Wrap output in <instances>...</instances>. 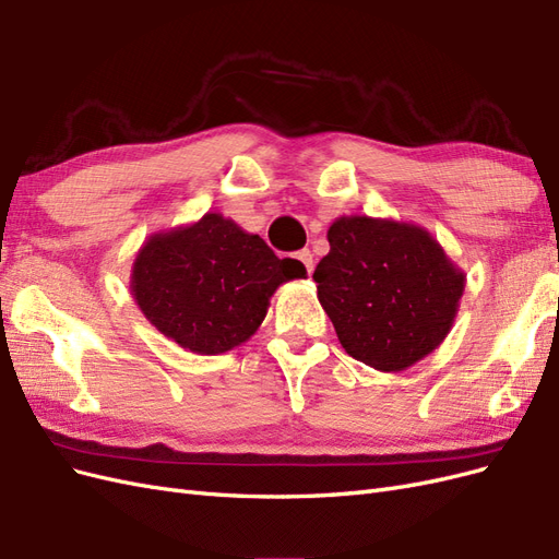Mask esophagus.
Segmentation results:
<instances>
[{
  "instance_id": "1",
  "label": "esophagus",
  "mask_w": 559,
  "mask_h": 559,
  "mask_svg": "<svg viewBox=\"0 0 559 559\" xmlns=\"http://www.w3.org/2000/svg\"><path fill=\"white\" fill-rule=\"evenodd\" d=\"M296 259H298L302 265H306L308 275H310L312 270H314V259H312V251H310V249H300V251L296 253Z\"/></svg>"
}]
</instances>
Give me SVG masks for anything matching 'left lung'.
<instances>
[{"label": "left lung", "instance_id": "8db88e82", "mask_svg": "<svg viewBox=\"0 0 559 559\" xmlns=\"http://www.w3.org/2000/svg\"><path fill=\"white\" fill-rule=\"evenodd\" d=\"M314 270L317 298L349 357L399 373L441 345L466 275L433 235L415 224L337 216Z\"/></svg>", "mask_w": 559, "mask_h": 559}]
</instances>
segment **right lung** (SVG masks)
<instances>
[{
  "instance_id": "obj_1",
  "label": "right lung",
  "mask_w": 559,
  "mask_h": 559,
  "mask_svg": "<svg viewBox=\"0 0 559 559\" xmlns=\"http://www.w3.org/2000/svg\"><path fill=\"white\" fill-rule=\"evenodd\" d=\"M306 277L296 259H277L263 238L207 212L195 224L148 235L130 273L142 314L193 354H224L247 343L280 284Z\"/></svg>"
}]
</instances>
